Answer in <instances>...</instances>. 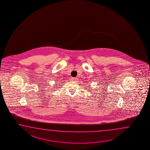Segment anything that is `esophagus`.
Listing matches in <instances>:
<instances>
[{
  "label": "esophagus",
  "mask_w": 150,
  "mask_h": 150,
  "mask_svg": "<svg viewBox=\"0 0 150 150\" xmlns=\"http://www.w3.org/2000/svg\"><path fill=\"white\" fill-rule=\"evenodd\" d=\"M71 80L74 81H77V78H72Z\"/></svg>",
  "instance_id": "1"
}]
</instances>
